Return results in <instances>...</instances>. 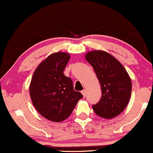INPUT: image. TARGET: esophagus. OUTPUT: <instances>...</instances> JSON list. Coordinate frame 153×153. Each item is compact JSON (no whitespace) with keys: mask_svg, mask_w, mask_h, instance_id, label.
<instances>
[{"mask_svg":"<svg viewBox=\"0 0 153 153\" xmlns=\"http://www.w3.org/2000/svg\"><path fill=\"white\" fill-rule=\"evenodd\" d=\"M81 94H82V96H83L84 97H85V95H86V91H85V90H82L81 91Z\"/></svg>","mask_w":153,"mask_h":153,"instance_id":"1","label":"esophagus"}]
</instances>
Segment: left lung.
Instances as JSON below:
<instances>
[{
	"label": "left lung",
	"mask_w": 153,
	"mask_h": 153,
	"mask_svg": "<svg viewBox=\"0 0 153 153\" xmlns=\"http://www.w3.org/2000/svg\"><path fill=\"white\" fill-rule=\"evenodd\" d=\"M85 58L94 69L101 87V99L93 105V109L103 118L117 117L130 99L131 82L127 72L117 59L103 51H91Z\"/></svg>",
	"instance_id": "8db88e82"
}]
</instances>
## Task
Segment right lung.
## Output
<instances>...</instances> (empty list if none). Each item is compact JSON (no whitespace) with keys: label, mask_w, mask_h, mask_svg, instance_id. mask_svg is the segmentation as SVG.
Here are the masks:
<instances>
[{"label":"right lung","mask_w":153,"mask_h":153,"mask_svg":"<svg viewBox=\"0 0 153 153\" xmlns=\"http://www.w3.org/2000/svg\"><path fill=\"white\" fill-rule=\"evenodd\" d=\"M70 59L65 52L52 54L39 64L31 79L29 92L33 104L42 117L54 122L71 114L82 95L73 89L71 78L63 74Z\"/></svg>","instance_id":"right-lung-1"}]
</instances>
